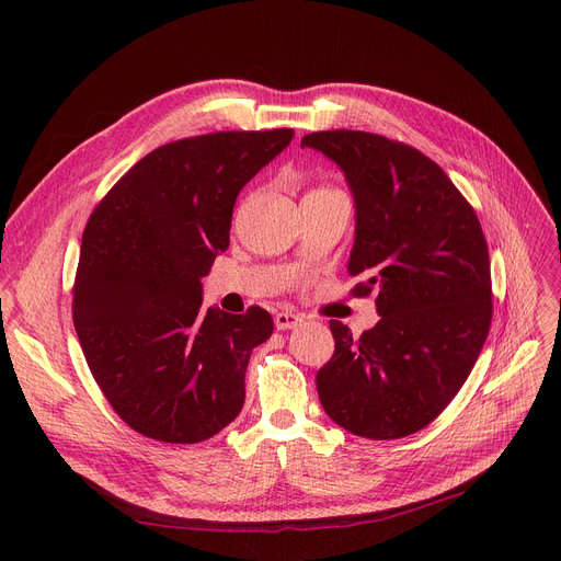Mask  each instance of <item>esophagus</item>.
<instances>
[{"label":"esophagus","mask_w":561,"mask_h":561,"mask_svg":"<svg viewBox=\"0 0 561 561\" xmlns=\"http://www.w3.org/2000/svg\"><path fill=\"white\" fill-rule=\"evenodd\" d=\"M302 322H305V318L300 313H293V311H279L275 316V328L279 332H284V330H298Z\"/></svg>","instance_id":"esophagus-1"}]
</instances>
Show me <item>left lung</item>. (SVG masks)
<instances>
[{
    "label": "left lung",
    "instance_id": "8db88e82",
    "mask_svg": "<svg viewBox=\"0 0 561 561\" xmlns=\"http://www.w3.org/2000/svg\"><path fill=\"white\" fill-rule=\"evenodd\" d=\"M302 147L345 174L355 199L347 273L377 293L359 339L330 320L336 350L316 375L325 414L366 438L423 430L463 387L491 328V263L480 220L419 150L366 131H316Z\"/></svg>",
    "mask_w": 561,
    "mask_h": 561
}]
</instances>
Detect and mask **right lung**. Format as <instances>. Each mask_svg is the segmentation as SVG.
Here are the masks:
<instances>
[{
    "label": "right lung",
    "instance_id": "1",
    "mask_svg": "<svg viewBox=\"0 0 561 561\" xmlns=\"http://www.w3.org/2000/svg\"><path fill=\"white\" fill-rule=\"evenodd\" d=\"M293 129L168 142L129 168L88 220L75 330L102 393L131 430L199 444L241 414L252 350L273 318L202 307V277L229 248L231 211Z\"/></svg>",
    "mask_w": 561,
    "mask_h": 561
}]
</instances>
